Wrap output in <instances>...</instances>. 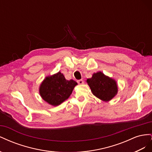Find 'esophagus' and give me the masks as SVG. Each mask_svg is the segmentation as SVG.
I'll return each mask as SVG.
<instances>
[{"mask_svg":"<svg viewBox=\"0 0 152 152\" xmlns=\"http://www.w3.org/2000/svg\"><path fill=\"white\" fill-rule=\"evenodd\" d=\"M77 82H78V84H82L84 83V80L82 79H80V80H77Z\"/></svg>","mask_w":152,"mask_h":152,"instance_id":"obj_1","label":"esophagus"}]
</instances>
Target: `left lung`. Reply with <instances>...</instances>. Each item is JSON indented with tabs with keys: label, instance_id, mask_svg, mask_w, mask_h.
I'll use <instances>...</instances> for the list:
<instances>
[{
	"label": "left lung",
	"instance_id": "left-lung-1",
	"mask_svg": "<svg viewBox=\"0 0 152 152\" xmlns=\"http://www.w3.org/2000/svg\"><path fill=\"white\" fill-rule=\"evenodd\" d=\"M86 82L93 94L103 102H109L117 94L118 87L116 81L106 76L102 72L94 73Z\"/></svg>",
	"mask_w": 152,
	"mask_h": 152
}]
</instances>
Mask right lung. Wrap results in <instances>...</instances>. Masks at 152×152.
I'll return each instance as SVG.
<instances>
[{
	"label": "right lung",
	"mask_w": 152,
	"mask_h": 152,
	"mask_svg": "<svg viewBox=\"0 0 152 152\" xmlns=\"http://www.w3.org/2000/svg\"><path fill=\"white\" fill-rule=\"evenodd\" d=\"M77 83L73 80H67L60 72L48 76L41 83L39 93L42 98L53 106H58L70 97Z\"/></svg>",
	"instance_id": "right-lung-1"
}]
</instances>
